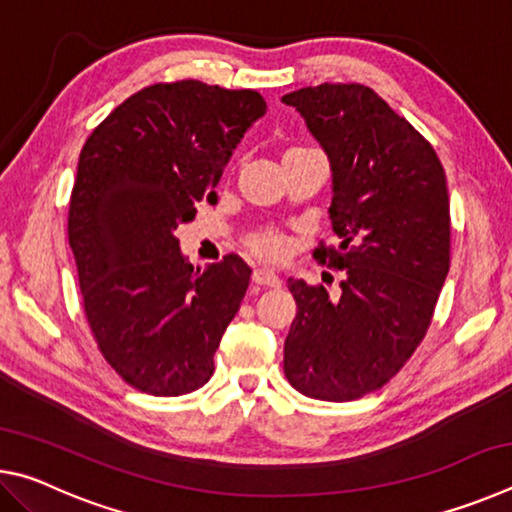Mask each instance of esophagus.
<instances>
[{
	"instance_id": "34e87169",
	"label": "esophagus",
	"mask_w": 512,
	"mask_h": 512,
	"mask_svg": "<svg viewBox=\"0 0 512 512\" xmlns=\"http://www.w3.org/2000/svg\"><path fill=\"white\" fill-rule=\"evenodd\" d=\"M253 284H257V287H280L282 280L277 277L273 271H266V268H257V271H253Z\"/></svg>"
}]
</instances>
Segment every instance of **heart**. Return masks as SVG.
I'll return each mask as SVG.
<instances>
[{
	"instance_id": "b5f03b06",
	"label": "heart",
	"mask_w": 512,
	"mask_h": 512,
	"mask_svg": "<svg viewBox=\"0 0 512 512\" xmlns=\"http://www.w3.org/2000/svg\"><path fill=\"white\" fill-rule=\"evenodd\" d=\"M296 151H307V149H289L287 153H296ZM244 246L257 259H262V262H282L289 250V244L287 239H284V235H280V232L271 228L250 232V235L244 237Z\"/></svg>"
}]
</instances>
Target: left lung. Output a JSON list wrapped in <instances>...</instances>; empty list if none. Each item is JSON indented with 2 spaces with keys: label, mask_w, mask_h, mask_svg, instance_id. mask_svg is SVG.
I'll return each mask as SVG.
<instances>
[{
  "label": "left lung",
  "mask_w": 512,
  "mask_h": 512,
  "mask_svg": "<svg viewBox=\"0 0 512 512\" xmlns=\"http://www.w3.org/2000/svg\"><path fill=\"white\" fill-rule=\"evenodd\" d=\"M332 164L339 248L314 259L345 271L339 298L289 280L298 305L284 375L298 393L350 402L402 370L431 325L449 273V196L433 146L375 90L320 83L284 94Z\"/></svg>",
  "instance_id": "left-lung-1"
}]
</instances>
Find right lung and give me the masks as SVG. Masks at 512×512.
<instances>
[{
    "label": "right lung",
    "mask_w": 512,
    "mask_h": 512,
    "mask_svg": "<svg viewBox=\"0 0 512 512\" xmlns=\"http://www.w3.org/2000/svg\"><path fill=\"white\" fill-rule=\"evenodd\" d=\"M266 112L255 90L203 81L135 92L83 144L67 237L97 348L137 391L201 388L239 311L250 268L225 255L194 271L173 230L194 219L241 137Z\"/></svg>",
    "instance_id": "add662e5"
}]
</instances>
